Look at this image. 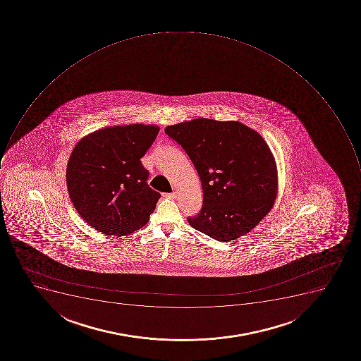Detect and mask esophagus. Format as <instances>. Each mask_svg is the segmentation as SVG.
<instances>
[{"mask_svg":"<svg viewBox=\"0 0 361 361\" xmlns=\"http://www.w3.org/2000/svg\"><path fill=\"white\" fill-rule=\"evenodd\" d=\"M164 196L167 197V199H176L177 193L176 192H173V193H165L164 194Z\"/></svg>","mask_w":361,"mask_h":361,"instance_id":"1","label":"esophagus"}]
</instances>
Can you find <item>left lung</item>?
Returning a JSON list of instances; mask_svg holds the SVG:
<instances>
[{"label":"left lung","mask_w":361,"mask_h":361,"mask_svg":"<svg viewBox=\"0 0 361 361\" xmlns=\"http://www.w3.org/2000/svg\"><path fill=\"white\" fill-rule=\"evenodd\" d=\"M182 145L199 173L200 212L188 224L219 242L246 235L272 209L276 166L257 132L239 122L196 118L165 128Z\"/></svg>","instance_id":"left-lung-1"}]
</instances>
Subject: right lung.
Listing matches in <instances>:
<instances>
[{
  "label": "right lung",
  "mask_w": 361,
  "mask_h": 361,
  "mask_svg": "<svg viewBox=\"0 0 361 361\" xmlns=\"http://www.w3.org/2000/svg\"><path fill=\"white\" fill-rule=\"evenodd\" d=\"M159 128L111 126L83 137L72 151L66 184L75 210L106 235L133 233L149 221L160 193L149 186L141 158Z\"/></svg>",
  "instance_id": "1"
}]
</instances>
